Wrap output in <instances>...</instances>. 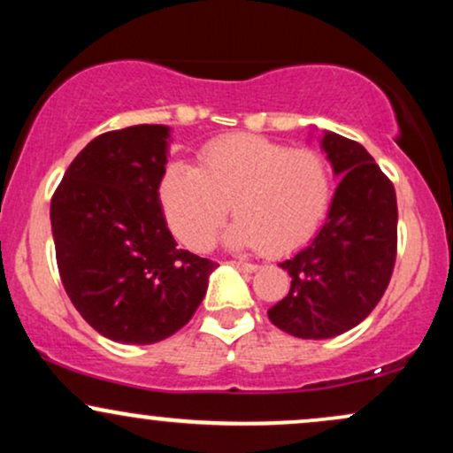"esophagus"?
Returning <instances> with one entry per match:
<instances>
[{"instance_id": "obj_1", "label": "esophagus", "mask_w": 453, "mask_h": 453, "mask_svg": "<svg viewBox=\"0 0 453 453\" xmlns=\"http://www.w3.org/2000/svg\"><path fill=\"white\" fill-rule=\"evenodd\" d=\"M234 266H236L238 270H244V273H256V270L259 268L257 264H251V262H232Z\"/></svg>"}]
</instances>
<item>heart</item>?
I'll list each match as a JSON object with an SVG mask.
<instances>
[{
	"label": "heart",
	"mask_w": 453,
	"mask_h": 453,
	"mask_svg": "<svg viewBox=\"0 0 453 453\" xmlns=\"http://www.w3.org/2000/svg\"><path fill=\"white\" fill-rule=\"evenodd\" d=\"M200 168L173 161L159 183L170 227L187 247H212L227 212L238 221L226 241L280 256L313 236L330 202V173L313 149H288L253 134L211 140Z\"/></svg>",
	"instance_id": "b5f03b06"
}]
</instances>
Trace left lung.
Instances as JSON below:
<instances>
[{
	"label": "left lung",
	"instance_id": "left-lung-1",
	"mask_svg": "<svg viewBox=\"0 0 453 453\" xmlns=\"http://www.w3.org/2000/svg\"><path fill=\"white\" fill-rule=\"evenodd\" d=\"M336 176L327 219L303 251L279 266L292 288L268 311L270 321L298 339H332L371 315L396 262L398 206L392 180L356 140L321 138Z\"/></svg>",
	"mask_w": 453,
	"mask_h": 453
}]
</instances>
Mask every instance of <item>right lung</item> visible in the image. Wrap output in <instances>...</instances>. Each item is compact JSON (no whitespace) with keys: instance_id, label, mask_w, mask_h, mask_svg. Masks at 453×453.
<instances>
[{"instance_id":"obj_1","label":"right lung","mask_w":453,"mask_h":453,"mask_svg":"<svg viewBox=\"0 0 453 453\" xmlns=\"http://www.w3.org/2000/svg\"><path fill=\"white\" fill-rule=\"evenodd\" d=\"M170 127L93 138L50 200L57 266L72 304L106 339L150 345L196 313L219 264L176 247L159 202Z\"/></svg>"}]
</instances>
